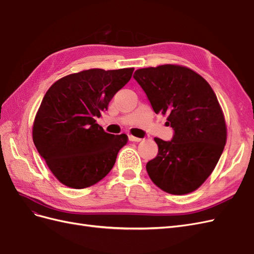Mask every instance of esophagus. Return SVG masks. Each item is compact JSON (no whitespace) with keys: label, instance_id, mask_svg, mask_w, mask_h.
Masks as SVG:
<instances>
[{"label":"esophagus","instance_id":"34e87169","mask_svg":"<svg viewBox=\"0 0 254 254\" xmlns=\"http://www.w3.org/2000/svg\"><path fill=\"white\" fill-rule=\"evenodd\" d=\"M128 139H129V141H131V142H141V141H142V139H140V137L133 136V135H131V134L128 135Z\"/></svg>","mask_w":254,"mask_h":254}]
</instances>
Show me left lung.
Instances as JSON below:
<instances>
[{
  "mask_svg": "<svg viewBox=\"0 0 254 254\" xmlns=\"http://www.w3.org/2000/svg\"><path fill=\"white\" fill-rule=\"evenodd\" d=\"M133 78L153 111L166 115V125L174 129L172 141L155 137L158 155L146 171L166 193H191L212 174L226 145V122L216 95L203 77L182 65L139 68Z\"/></svg>",
  "mask_w": 254,
  "mask_h": 254,
  "instance_id": "obj_1",
  "label": "left lung"
}]
</instances>
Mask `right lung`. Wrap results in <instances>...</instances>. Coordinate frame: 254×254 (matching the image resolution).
Masks as SVG:
<instances>
[{"label":"right lung","mask_w":254,"mask_h":254,"mask_svg":"<svg viewBox=\"0 0 254 254\" xmlns=\"http://www.w3.org/2000/svg\"><path fill=\"white\" fill-rule=\"evenodd\" d=\"M133 67L91 68L54 82L33 126V141L54 176L72 189H86L109 174L126 145L125 133H107L96 118L130 80Z\"/></svg>","instance_id":"add662e5"}]
</instances>
